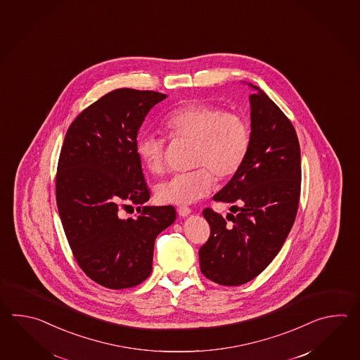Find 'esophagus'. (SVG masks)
Wrapping results in <instances>:
<instances>
[{
  "label": "esophagus",
  "mask_w": 360,
  "mask_h": 360,
  "mask_svg": "<svg viewBox=\"0 0 360 360\" xmlns=\"http://www.w3.org/2000/svg\"><path fill=\"white\" fill-rule=\"evenodd\" d=\"M191 210L189 207L186 206H180L177 208V214L179 216H181V217H185V216H188V214H191Z\"/></svg>",
  "instance_id": "esophagus-1"
}]
</instances>
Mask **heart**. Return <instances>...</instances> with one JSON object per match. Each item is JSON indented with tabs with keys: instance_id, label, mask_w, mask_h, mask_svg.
Instances as JSON below:
<instances>
[{
	"instance_id": "obj_1",
	"label": "heart",
	"mask_w": 360,
	"mask_h": 360,
	"mask_svg": "<svg viewBox=\"0 0 360 360\" xmlns=\"http://www.w3.org/2000/svg\"><path fill=\"white\" fill-rule=\"evenodd\" d=\"M163 126L169 138L195 143L193 166L198 169L176 174L155 186V198L165 205H191L206 197L219 181L234 176L243 166L251 143L250 124L243 115L225 112L208 103H191L167 115ZM162 138L143 134L135 149L149 172L160 174L165 163Z\"/></svg>"
}]
</instances>
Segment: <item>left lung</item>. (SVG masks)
I'll use <instances>...</instances> for the list:
<instances>
[{
  "instance_id": "1",
  "label": "left lung",
  "mask_w": 360,
  "mask_h": 360,
  "mask_svg": "<svg viewBox=\"0 0 360 360\" xmlns=\"http://www.w3.org/2000/svg\"><path fill=\"white\" fill-rule=\"evenodd\" d=\"M250 86L255 90L250 150L214 195L233 205L230 224L211 208L203 211L211 234L199 248L200 271L221 285H240L264 271L281 251L299 208L301 152L295 127L265 92Z\"/></svg>"
}]
</instances>
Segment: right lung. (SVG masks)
Here are the masks:
<instances>
[{"instance_id": "add662e5", "label": "right lung", "mask_w": 360, "mask_h": 360, "mask_svg": "<svg viewBox=\"0 0 360 360\" xmlns=\"http://www.w3.org/2000/svg\"><path fill=\"white\" fill-rule=\"evenodd\" d=\"M167 95L108 92L69 126L56 172V203L70 250L94 282L131 288L152 273L154 240L176 219L172 206H143L136 219L119 207L150 198L135 144L149 110Z\"/></svg>"}]
</instances>
